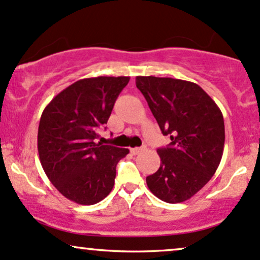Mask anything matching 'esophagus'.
Segmentation results:
<instances>
[{"label":"esophagus","mask_w":260,"mask_h":260,"mask_svg":"<svg viewBox=\"0 0 260 260\" xmlns=\"http://www.w3.org/2000/svg\"><path fill=\"white\" fill-rule=\"evenodd\" d=\"M143 147H134V149H131V152L133 154H139L140 152H143Z\"/></svg>","instance_id":"esophagus-1"}]
</instances>
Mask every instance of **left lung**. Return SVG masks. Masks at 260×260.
Returning a JSON list of instances; mask_svg holds the SVG:
<instances>
[{
    "label": "left lung",
    "mask_w": 260,
    "mask_h": 260,
    "mask_svg": "<svg viewBox=\"0 0 260 260\" xmlns=\"http://www.w3.org/2000/svg\"><path fill=\"white\" fill-rule=\"evenodd\" d=\"M167 147L157 150L158 170L146 177L157 198L176 204L192 198L217 170L224 149L222 111L199 85L173 78L137 77Z\"/></svg>",
    "instance_id": "obj_1"
}]
</instances>
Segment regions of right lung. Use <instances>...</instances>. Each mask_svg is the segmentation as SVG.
Returning a JSON list of instances; mask_svg holds the SVG:
<instances>
[{
    "label": "right lung",
    "instance_id": "add662e5",
    "mask_svg": "<svg viewBox=\"0 0 260 260\" xmlns=\"http://www.w3.org/2000/svg\"><path fill=\"white\" fill-rule=\"evenodd\" d=\"M129 77H97L75 81L43 110L38 153L48 179L62 196L81 205L103 200L114 187L116 166L128 149L97 141L115 101Z\"/></svg>",
    "mask_w": 260,
    "mask_h": 260
}]
</instances>
